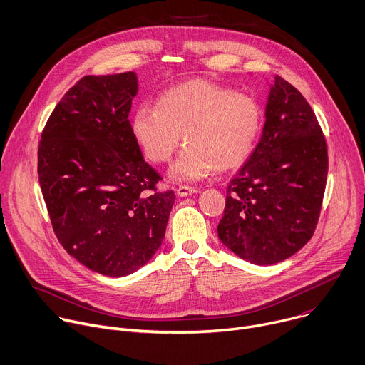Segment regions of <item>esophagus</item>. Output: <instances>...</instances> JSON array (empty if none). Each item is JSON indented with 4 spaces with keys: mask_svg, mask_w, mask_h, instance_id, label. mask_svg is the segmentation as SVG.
Wrapping results in <instances>:
<instances>
[{
    "mask_svg": "<svg viewBox=\"0 0 365 365\" xmlns=\"http://www.w3.org/2000/svg\"><path fill=\"white\" fill-rule=\"evenodd\" d=\"M176 193H178V196H180V197H186V196H190V195H193V193H197V189L190 187V186H179V187L176 189Z\"/></svg>",
    "mask_w": 365,
    "mask_h": 365,
    "instance_id": "esophagus-1",
    "label": "esophagus"
}]
</instances>
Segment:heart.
Returning <instances> with one entry per match:
<instances>
[{
    "label": "heart",
    "mask_w": 365,
    "mask_h": 365,
    "mask_svg": "<svg viewBox=\"0 0 365 365\" xmlns=\"http://www.w3.org/2000/svg\"><path fill=\"white\" fill-rule=\"evenodd\" d=\"M258 101L233 90L193 80L163 93L156 107L142 106L132 118V135L155 162L170 160L183 140L186 148L169 169L179 183L199 182L216 168H235L252 150L261 130Z\"/></svg>",
    "instance_id": "obj_1"
}]
</instances>
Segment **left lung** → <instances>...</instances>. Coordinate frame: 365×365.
I'll return each instance as SVG.
<instances>
[{
  "label": "left lung",
  "instance_id": "1",
  "mask_svg": "<svg viewBox=\"0 0 365 365\" xmlns=\"http://www.w3.org/2000/svg\"><path fill=\"white\" fill-rule=\"evenodd\" d=\"M327 173V143L311 106L275 76L261 140L227 186L220 242L254 265L288 259L315 230Z\"/></svg>",
  "mask_w": 365,
  "mask_h": 365
}]
</instances>
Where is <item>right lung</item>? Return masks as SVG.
Instances as JSON below:
<instances>
[{"instance_id":"1","label":"right lung","mask_w":365,"mask_h":365,"mask_svg":"<svg viewBox=\"0 0 365 365\" xmlns=\"http://www.w3.org/2000/svg\"><path fill=\"white\" fill-rule=\"evenodd\" d=\"M133 71L86 76L51 113L38 146V180L63 248L88 269L126 277L160 248L173 190L153 192L129 113Z\"/></svg>"}]
</instances>
